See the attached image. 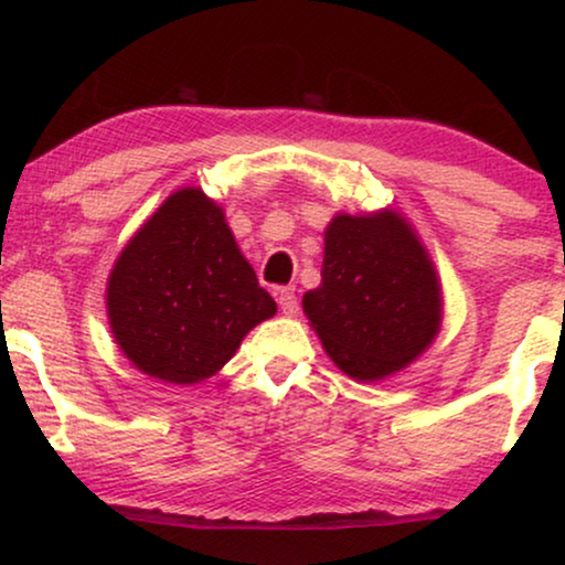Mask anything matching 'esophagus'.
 I'll use <instances>...</instances> for the list:
<instances>
[{"label": "esophagus", "mask_w": 565, "mask_h": 565, "mask_svg": "<svg viewBox=\"0 0 565 565\" xmlns=\"http://www.w3.org/2000/svg\"><path fill=\"white\" fill-rule=\"evenodd\" d=\"M277 303H280V308H282V313H288V316H292V313H298V308H300V303H298L296 288H292V285H285V288H280V292H277Z\"/></svg>", "instance_id": "esophagus-1"}]
</instances>
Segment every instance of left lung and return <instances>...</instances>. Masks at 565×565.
Listing matches in <instances>:
<instances>
[{
	"label": "left lung",
	"mask_w": 565,
	"mask_h": 565,
	"mask_svg": "<svg viewBox=\"0 0 565 565\" xmlns=\"http://www.w3.org/2000/svg\"><path fill=\"white\" fill-rule=\"evenodd\" d=\"M321 285L303 311L329 358L358 381H381L427 350L439 329L431 262L401 215H337L323 234Z\"/></svg>",
	"instance_id": "left-lung-1"
}]
</instances>
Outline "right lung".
<instances>
[{"instance_id": "1", "label": "right lung", "mask_w": 565, "mask_h": 565, "mask_svg": "<svg viewBox=\"0 0 565 565\" xmlns=\"http://www.w3.org/2000/svg\"><path fill=\"white\" fill-rule=\"evenodd\" d=\"M277 306L203 190L174 192L115 262V342L146 375L190 385L218 373Z\"/></svg>"}]
</instances>
